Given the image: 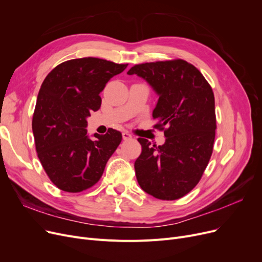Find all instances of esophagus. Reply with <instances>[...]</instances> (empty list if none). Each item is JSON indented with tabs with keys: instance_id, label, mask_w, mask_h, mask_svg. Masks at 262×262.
<instances>
[{
	"instance_id": "esophagus-1",
	"label": "esophagus",
	"mask_w": 262,
	"mask_h": 262,
	"mask_svg": "<svg viewBox=\"0 0 262 262\" xmlns=\"http://www.w3.org/2000/svg\"><path fill=\"white\" fill-rule=\"evenodd\" d=\"M122 137H123L124 140H128V139H132V138H133V135L129 134L128 132H123V133H122Z\"/></svg>"
}]
</instances>
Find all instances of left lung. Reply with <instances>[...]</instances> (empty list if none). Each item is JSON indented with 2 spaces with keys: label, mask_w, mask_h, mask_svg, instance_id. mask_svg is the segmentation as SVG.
Wrapping results in <instances>:
<instances>
[{
  "label": "left lung",
  "mask_w": 262,
  "mask_h": 262,
  "mask_svg": "<svg viewBox=\"0 0 262 262\" xmlns=\"http://www.w3.org/2000/svg\"><path fill=\"white\" fill-rule=\"evenodd\" d=\"M127 74L145 79L159 96L153 119L166 137L158 146L138 138L142 152L135 161L137 181L156 199H181L199 184L212 154L216 128L212 89L183 59L136 64Z\"/></svg>",
  "instance_id": "left-lung-1"
}]
</instances>
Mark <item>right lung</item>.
Here are the masks:
<instances>
[{
    "instance_id": "add662e5",
    "label": "right lung",
    "mask_w": 262,
    "mask_h": 262,
    "mask_svg": "<svg viewBox=\"0 0 262 262\" xmlns=\"http://www.w3.org/2000/svg\"><path fill=\"white\" fill-rule=\"evenodd\" d=\"M127 66L77 58L55 67L45 78L32 126L38 158L60 190L76 193L95 185L121 143L122 134L116 129L90 139L86 127L90 113L101 107L100 93L108 80Z\"/></svg>"
}]
</instances>
